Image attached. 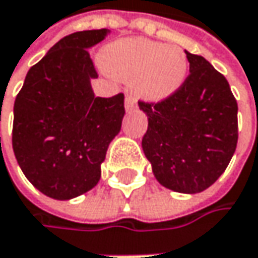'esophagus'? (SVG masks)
<instances>
[{
  "mask_svg": "<svg viewBox=\"0 0 258 258\" xmlns=\"http://www.w3.org/2000/svg\"><path fill=\"white\" fill-rule=\"evenodd\" d=\"M124 107H126V111H132L137 108V101L132 95H127L126 99H124Z\"/></svg>",
  "mask_w": 258,
  "mask_h": 258,
  "instance_id": "obj_1",
  "label": "esophagus"
}]
</instances>
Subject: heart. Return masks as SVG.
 <instances>
[{
  "label": "heart",
  "mask_w": 258,
  "mask_h": 258,
  "mask_svg": "<svg viewBox=\"0 0 258 258\" xmlns=\"http://www.w3.org/2000/svg\"><path fill=\"white\" fill-rule=\"evenodd\" d=\"M104 65L121 80H134L135 92L148 101H162L177 92L187 77L184 51L163 43L129 38L108 46Z\"/></svg>",
  "instance_id": "1"
}]
</instances>
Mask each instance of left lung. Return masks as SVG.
<instances>
[{"instance_id":"obj_1","label":"left lung","mask_w":258,"mask_h":258,"mask_svg":"<svg viewBox=\"0 0 258 258\" xmlns=\"http://www.w3.org/2000/svg\"><path fill=\"white\" fill-rule=\"evenodd\" d=\"M190 74L159 102L140 101L148 117L145 157L157 181L178 193H199L226 171L238 144V102L210 62L185 51Z\"/></svg>"}]
</instances>
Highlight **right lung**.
Masks as SVG:
<instances>
[{
    "instance_id": "add662e5",
    "label": "right lung",
    "mask_w": 258,
    "mask_h": 258,
    "mask_svg": "<svg viewBox=\"0 0 258 258\" xmlns=\"http://www.w3.org/2000/svg\"><path fill=\"white\" fill-rule=\"evenodd\" d=\"M107 29L59 40L26 74L15 101L12 143L31 184L48 198L68 201L93 188L107 148L120 132L124 95L95 96L98 77L89 48Z\"/></svg>"
}]
</instances>
